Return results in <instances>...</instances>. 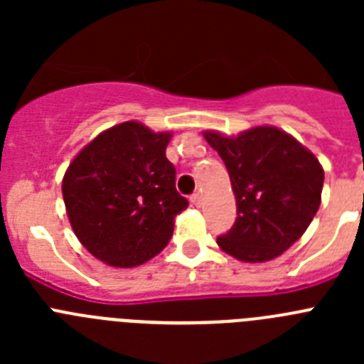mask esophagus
Segmentation results:
<instances>
[{"mask_svg":"<svg viewBox=\"0 0 364 364\" xmlns=\"http://www.w3.org/2000/svg\"><path fill=\"white\" fill-rule=\"evenodd\" d=\"M191 202H193V205H197V208H200V204H202V195H200V193H195V195H191Z\"/></svg>","mask_w":364,"mask_h":364,"instance_id":"esophagus-1","label":"esophagus"}]
</instances>
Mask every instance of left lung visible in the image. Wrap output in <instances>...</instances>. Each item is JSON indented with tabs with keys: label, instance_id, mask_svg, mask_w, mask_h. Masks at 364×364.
<instances>
[{
	"label": "left lung",
	"instance_id": "left-lung-1",
	"mask_svg": "<svg viewBox=\"0 0 364 364\" xmlns=\"http://www.w3.org/2000/svg\"><path fill=\"white\" fill-rule=\"evenodd\" d=\"M226 164L237 218L217 237L222 252L244 262H266L297 242L321 205L324 171L314 153L272 125L224 136L205 131Z\"/></svg>",
	"mask_w": 364,
	"mask_h": 364
}]
</instances>
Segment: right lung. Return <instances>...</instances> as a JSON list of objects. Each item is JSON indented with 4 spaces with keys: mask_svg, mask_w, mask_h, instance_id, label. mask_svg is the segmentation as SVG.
<instances>
[{
    "mask_svg": "<svg viewBox=\"0 0 364 364\" xmlns=\"http://www.w3.org/2000/svg\"><path fill=\"white\" fill-rule=\"evenodd\" d=\"M171 133L124 122L100 133L67 167L63 202L87 252L114 268H134L159 255L188 208L166 159Z\"/></svg>",
    "mask_w": 364,
    "mask_h": 364,
    "instance_id": "right-lung-1",
    "label": "right lung"
}]
</instances>
